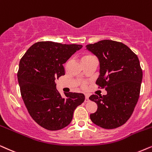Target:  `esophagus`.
<instances>
[{
    "label": "esophagus",
    "mask_w": 152,
    "mask_h": 152,
    "mask_svg": "<svg viewBox=\"0 0 152 152\" xmlns=\"http://www.w3.org/2000/svg\"><path fill=\"white\" fill-rule=\"evenodd\" d=\"M89 102V96L88 94H86V99H85V102Z\"/></svg>",
    "instance_id": "34e87169"
}]
</instances>
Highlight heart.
Listing matches in <instances>:
<instances>
[{"mask_svg": "<svg viewBox=\"0 0 152 152\" xmlns=\"http://www.w3.org/2000/svg\"><path fill=\"white\" fill-rule=\"evenodd\" d=\"M92 57H93V56H91V55H86V56H84L83 57L82 60L89 59V58H92ZM86 83H82V87H83V88H85V87H86Z\"/></svg>", "mask_w": 152, "mask_h": 152, "instance_id": "obj_1", "label": "heart"}]
</instances>
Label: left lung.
Wrapping results in <instances>:
<instances>
[{
  "label": "left lung",
  "instance_id": "obj_1",
  "mask_svg": "<svg viewBox=\"0 0 152 152\" xmlns=\"http://www.w3.org/2000/svg\"><path fill=\"white\" fill-rule=\"evenodd\" d=\"M86 48L99 61L96 84L107 91L106 95L89 97L98 107L90 114L91 120L106 129L121 126L130 118L139 99L142 71L138 58L124 44L113 40L88 44Z\"/></svg>",
  "mask_w": 152,
  "mask_h": 152
}]
</instances>
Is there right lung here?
Wrapping results in <instances>:
<instances>
[{
	"label": "right lung",
	"instance_id": "obj_1",
	"mask_svg": "<svg viewBox=\"0 0 152 152\" xmlns=\"http://www.w3.org/2000/svg\"><path fill=\"white\" fill-rule=\"evenodd\" d=\"M82 47L39 42L30 46L20 60L17 77L22 99L32 118L47 130L68 126L74 110L84 102L81 93L69 92L62 98L55 82L64 75L63 64Z\"/></svg>",
	"mask_w": 152,
	"mask_h": 152
}]
</instances>
